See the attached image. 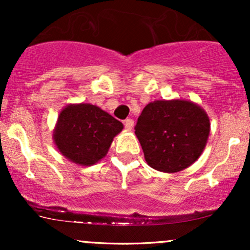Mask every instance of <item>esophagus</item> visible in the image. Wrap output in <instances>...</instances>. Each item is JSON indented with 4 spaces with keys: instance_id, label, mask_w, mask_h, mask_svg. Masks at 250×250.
Returning a JSON list of instances; mask_svg holds the SVG:
<instances>
[{
    "instance_id": "esophagus-1",
    "label": "esophagus",
    "mask_w": 250,
    "mask_h": 250,
    "mask_svg": "<svg viewBox=\"0 0 250 250\" xmlns=\"http://www.w3.org/2000/svg\"><path fill=\"white\" fill-rule=\"evenodd\" d=\"M125 129H127V130H131V129L134 128V121L131 119H127V120H125Z\"/></svg>"
}]
</instances>
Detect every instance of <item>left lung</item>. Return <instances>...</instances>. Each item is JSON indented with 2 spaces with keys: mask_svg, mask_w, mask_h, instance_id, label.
<instances>
[{
  "mask_svg": "<svg viewBox=\"0 0 250 250\" xmlns=\"http://www.w3.org/2000/svg\"><path fill=\"white\" fill-rule=\"evenodd\" d=\"M210 133L208 114L187 100H157L146 105L135 134L149 167L177 173L201 156Z\"/></svg>",
  "mask_w": 250,
  "mask_h": 250,
  "instance_id": "8db88e82",
  "label": "left lung"
}]
</instances>
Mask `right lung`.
Wrapping results in <instances>:
<instances>
[{
  "mask_svg": "<svg viewBox=\"0 0 250 250\" xmlns=\"http://www.w3.org/2000/svg\"><path fill=\"white\" fill-rule=\"evenodd\" d=\"M122 129V122L97 105L73 103L60 113L53 139L65 159L87 167L101 161Z\"/></svg>",
  "mask_w": 250,
  "mask_h": 250,
  "instance_id": "obj_1",
  "label": "right lung"
}]
</instances>
